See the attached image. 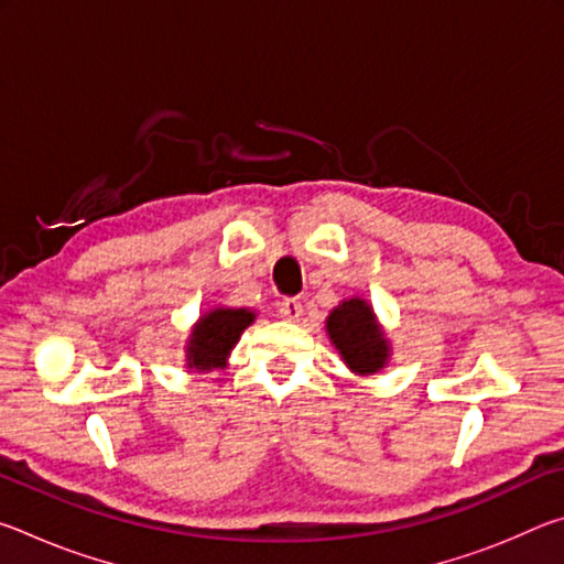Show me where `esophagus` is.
<instances>
[{
	"instance_id": "obj_1",
	"label": "esophagus",
	"mask_w": 564,
	"mask_h": 564,
	"mask_svg": "<svg viewBox=\"0 0 564 564\" xmlns=\"http://www.w3.org/2000/svg\"><path fill=\"white\" fill-rule=\"evenodd\" d=\"M279 313H281V318H285V321H293V323L301 321L303 303L299 299H283L279 303Z\"/></svg>"
}]
</instances>
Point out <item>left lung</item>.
<instances>
[{
  "instance_id": "1",
  "label": "left lung",
  "mask_w": 564,
  "mask_h": 564,
  "mask_svg": "<svg viewBox=\"0 0 564 564\" xmlns=\"http://www.w3.org/2000/svg\"><path fill=\"white\" fill-rule=\"evenodd\" d=\"M328 336L350 370L360 376L376 373L388 360V340L378 328L373 311L360 299L343 301L328 316Z\"/></svg>"
}]
</instances>
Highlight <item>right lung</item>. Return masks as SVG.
Instances as JSON below:
<instances>
[{
	"label": "right lung",
	"instance_id": "obj_1",
	"mask_svg": "<svg viewBox=\"0 0 564 564\" xmlns=\"http://www.w3.org/2000/svg\"><path fill=\"white\" fill-rule=\"evenodd\" d=\"M253 313L246 308H216L196 323L188 340V368L212 370L224 360L241 333L253 323Z\"/></svg>",
	"mask_w": 564,
	"mask_h": 564
}]
</instances>
